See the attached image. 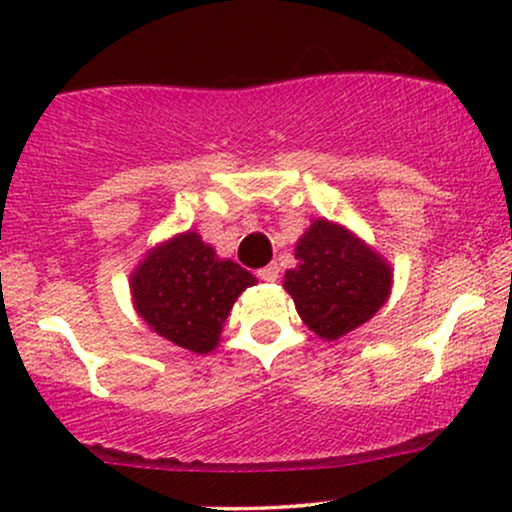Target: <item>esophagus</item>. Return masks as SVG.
Instances as JSON below:
<instances>
[{"label": "esophagus", "instance_id": "34e87169", "mask_svg": "<svg viewBox=\"0 0 512 512\" xmlns=\"http://www.w3.org/2000/svg\"><path fill=\"white\" fill-rule=\"evenodd\" d=\"M257 279L274 284V281L279 279V267H276V264H267V267H262L260 272H257Z\"/></svg>", "mask_w": 512, "mask_h": 512}]
</instances>
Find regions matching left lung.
Returning a JSON list of instances; mask_svg holds the SVG:
<instances>
[{"label": "left lung", "instance_id": "obj_1", "mask_svg": "<svg viewBox=\"0 0 512 512\" xmlns=\"http://www.w3.org/2000/svg\"><path fill=\"white\" fill-rule=\"evenodd\" d=\"M296 260L284 286L301 320L322 339H339L361 327L390 296V264L339 223H310L296 243Z\"/></svg>", "mask_w": 512, "mask_h": 512}]
</instances>
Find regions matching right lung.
<instances>
[{
    "label": "right lung",
    "instance_id": "1",
    "mask_svg": "<svg viewBox=\"0 0 512 512\" xmlns=\"http://www.w3.org/2000/svg\"><path fill=\"white\" fill-rule=\"evenodd\" d=\"M255 284L248 269L219 260L211 245L187 231L151 250L129 289L151 330L182 349L209 354L236 298Z\"/></svg>",
    "mask_w": 512,
    "mask_h": 512
}]
</instances>
